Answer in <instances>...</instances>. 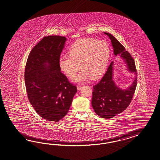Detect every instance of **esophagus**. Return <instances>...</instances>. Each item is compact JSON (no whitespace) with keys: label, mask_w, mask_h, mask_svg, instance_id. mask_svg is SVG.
I'll return each instance as SVG.
<instances>
[{"label":"esophagus","mask_w":160,"mask_h":160,"mask_svg":"<svg viewBox=\"0 0 160 160\" xmlns=\"http://www.w3.org/2000/svg\"><path fill=\"white\" fill-rule=\"evenodd\" d=\"M81 88H82V86L81 85H78V86H77V88H78V90H80Z\"/></svg>","instance_id":"34e87169"}]
</instances>
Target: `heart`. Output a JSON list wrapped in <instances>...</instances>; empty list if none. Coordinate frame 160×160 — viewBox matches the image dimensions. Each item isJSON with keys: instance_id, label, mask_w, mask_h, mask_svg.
I'll return each instance as SVG.
<instances>
[{"instance_id": "obj_1", "label": "heart", "mask_w": 160, "mask_h": 160, "mask_svg": "<svg viewBox=\"0 0 160 160\" xmlns=\"http://www.w3.org/2000/svg\"><path fill=\"white\" fill-rule=\"evenodd\" d=\"M68 55L59 57L60 69L68 77L73 78L81 69L74 81L85 82L90 78H99L105 73L110 57V48L105 41L86 38L72 44Z\"/></svg>"}]
</instances>
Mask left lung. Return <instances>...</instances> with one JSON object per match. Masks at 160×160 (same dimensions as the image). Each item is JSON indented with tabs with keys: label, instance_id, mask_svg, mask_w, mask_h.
<instances>
[{
	"label": "left lung",
	"instance_id": "8db88e82",
	"mask_svg": "<svg viewBox=\"0 0 160 160\" xmlns=\"http://www.w3.org/2000/svg\"><path fill=\"white\" fill-rule=\"evenodd\" d=\"M108 36L112 44L114 55H119L124 59L128 70L135 74L132 84L126 90H121L113 80V62L101 80L93 86L92 106L95 112L102 118L110 119L122 113L128 108L132 99L137 85V72L135 61L125 47L113 35Z\"/></svg>",
	"mask_w": 160,
	"mask_h": 160
}]
</instances>
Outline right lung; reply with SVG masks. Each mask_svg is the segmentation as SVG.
Masks as SVG:
<instances>
[{"label": "right lung", "mask_w": 160, "mask_h": 160, "mask_svg": "<svg viewBox=\"0 0 160 160\" xmlns=\"http://www.w3.org/2000/svg\"><path fill=\"white\" fill-rule=\"evenodd\" d=\"M66 40L61 36L44 37L32 50L25 66L28 99L39 116L48 121L57 122L65 117L78 91L59 66Z\"/></svg>", "instance_id": "add662e5"}]
</instances>
